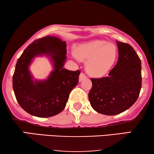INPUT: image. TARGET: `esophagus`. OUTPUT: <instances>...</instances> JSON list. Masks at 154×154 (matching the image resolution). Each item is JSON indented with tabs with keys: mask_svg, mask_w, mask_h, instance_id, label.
<instances>
[{
	"mask_svg": "<svg viewBox=\"0 0 154 154\" xmlns=\"http://www.w3.org/2000/svg\"><path fill=\"white\" fill-rule=\"evenodd\" d=\"M86 78H87V77H86V75L84 74V73H81L79 75V82H81L82 81H83V80L85 79Z\"/></svg>",
	"mask_w": 154,
	"mask_h": 154,
	"instance_id": "obj_1",
	"label": "esophagus"
}]
</instances>
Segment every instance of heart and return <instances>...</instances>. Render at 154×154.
Returning <instances> with one entry per match:
<instances>
[{
    "label": "heart",
    "mask_w": 154,
    "mask_h": 154,
    "mask_svg": "<svg viewBox=\"0 0 154 154\" xmlns=\"http://www.w3.org/2000/svg\"><path fill=\"white\" fill-rule=\"evenodd\" d=\"M78 60L85 62V69L90 76L100 78L109 72L117 57V49L113 43L94 40L78 45L73 50Z\"/></svg>",
    "instance_id": "obj_1"
}]
</instances>
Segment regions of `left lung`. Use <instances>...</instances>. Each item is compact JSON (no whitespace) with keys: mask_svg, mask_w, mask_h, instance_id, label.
Instances as JSON below:
<instances>
[{"mask_svg":"<svg viewBox=\"0 0 154 154\" xmlns=\"http://www.w3.org/2000/svg\"><path fill=\"white\" fill-rule=\"evenodd\" d=\"M119 60L108 76L91 79L88 98L92 109L107 116L119 114L137 100L142 86V66L137 54L129 44L116 41Z\"/></svg>","mask_w":154,"mask_h":154,"instance_id":"obj_1","label":"left lung"}]
</instances>
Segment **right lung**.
<instances>
[{
  "label": "right lung",
  "mask_w": 154,
  "mask_h": 154,
  "mask_svg": "<svg viewBox=\"0 0 154 154\" xmlns=\"http://www.w3.org/2000/svg\"><path fill=\"white\" fill-rule=\"evenodd\" d=\"M66 44L60 38L47 35L35 40L18 59L12 86L17 101L29 114L48 118L60 113L66 106L69 93L79 83L80 71L64 68ZM45 56L53 70L45 79H35L30 66L35 58Z\"/></svg>",
  "instance_id": "1"
}]
</instances>
